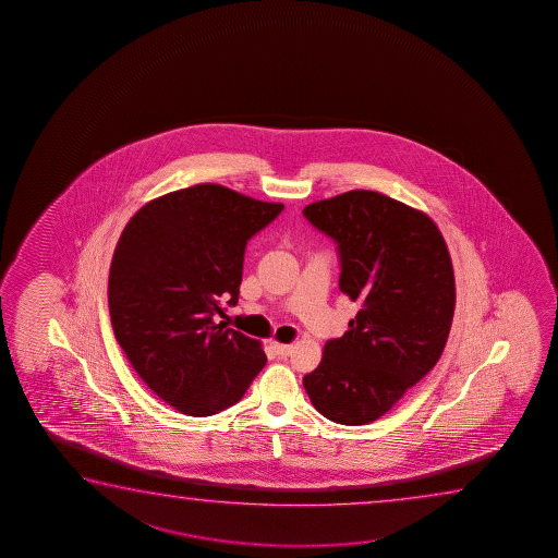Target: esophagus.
I'll use <instances>...</instances> for the list:
<instances>
[{"label": "esophagus", "mask_w": 558, "mask_h": 558, "mask_svg": "<svg viewBox=\"0 0 558 558\" xmlns=\"http://www.w3.org/2000/svg\"><path fill=\"white\" fill-rule=\"evenodd\" d=\"M270 347H272V351L278 354V356H282V359H286V356H290L291 352H293V344H282V343H270Z\"/></svg>", "instance_id": "obj_1"}]
</instances>
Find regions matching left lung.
<instances>
[{
	"instance_id": "left-lung-1",
	"label": "left lung",
	"mask_w": 558,
	"mask_h": 558,
	"mask_svg": "<svg viewBox=\"0 0 558 558\" xmlns=\"http://www.w3.org/2000/svg\"><path fill=\"white\" fill-rule=\"evenodd\" d=\"M303 215L336 242L339 290L360 305L303 385L324 417L366 425L442 356L456 308L450 253L427 215L379 192H344Z\"/></svg>"
}]
</instances>
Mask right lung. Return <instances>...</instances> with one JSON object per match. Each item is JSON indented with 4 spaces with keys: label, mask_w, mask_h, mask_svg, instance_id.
<instances>
[{
    "label": "right lung",
    "mask_w": 558,
    "mask_h": 558,
    "mask_svg": "<svg viewBox=\"0 0 558 558\" xmlns=\"http://www.w3.org/2000/svg\"><path fill=\"white\" fill-rule=\"evenodd\" d=\"M221 184H196L131 217L108 275L116 341L177 412L206 417L236 404L267 364L259 341L227 328L245 245L282 214Z\"/></svg>",
    "instance_id": "1"
}]
</instances>
